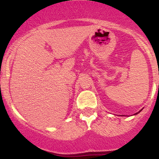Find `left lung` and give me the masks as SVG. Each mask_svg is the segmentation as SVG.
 Wrapping results in <instances>:
<instances>
[{"label": "left lung", "instance_id": "1", "mask_svg": "<svg viewBox=\"0 0 159 159\" xmlns=\"http://www.w3.org/2000/svg\"><path fill=\"white\" fill-rule=\"evenodd\" d=\"M136 114H137V113H136Z\"/></svg>", "mask_w": 159, "mask_h": 159}]
</instances>
